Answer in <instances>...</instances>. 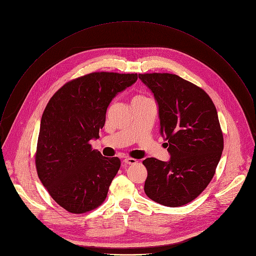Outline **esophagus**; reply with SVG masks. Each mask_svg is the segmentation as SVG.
Listing matches in <instances>:
<instances>
[{"label":"esophagus","mask_w":256,"mask_h":256,"mask_svg":"<svg viewBox=\"0 0 256 256\" xmlns=\"http://www.w3.org/2000/svg\"><path fill=\"white\" fill-rule=\"evenodd\" d=\"M123 162L126 164H135L137 162V160L135 158H126Z\"/></svg>","instance_id":"obj_1"}]
</instances>
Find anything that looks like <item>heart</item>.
I'll return each mask as SVG.
<instances>
[{
	"label": "heart",
	"instance_id": "obj_1",
	"mask_svg": "<svg viewBox=\"0 0 256 256\" xmlns=\"http://www.w3.org/2000/svg\"><path fill=\"white\" fill-rule=\"evenodd\" d=\"M137 98H143V96H137Z\"/></svg>",
	"mask_w": 256,
	"mask_h": 256
}]
</instances>
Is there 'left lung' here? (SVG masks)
<instances>
[{"mask_svg":"<svg viewBox=\"0 0 256 256\" xmlns=\"http://www.w3.org/2000/svg\"><path fill=\"white\" fill-rule=\"evenodd\" d=\"M158 104L160 134L168 141L170 160H143L146 196L160 205L180 207L194 200L212 180L224 139L209 94L180 76L140 74Z\"/></svg>","mask_w":256,"mask_h":256,"instance_id":"obj_1","label":"left lung"}]
</instances>
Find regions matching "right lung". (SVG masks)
I'll return each mask as SVG.
<instances>
[{"mask_svg":"<svg viewBox=\"0 0 256 256\" xmlns=\"http://www.w3.org/2000/svg\"><path fill=\"white\" fill-rule=\"evenodd\" d=\"M137 74L92 72L64 84L43 112L35 153L37 174L60 207L74 214L92 211L107 198L121 162L92 149L113 98Z\"/></svg>","mask_w":256,"mask_h":256,"instance_id":"add662e5","label":"right lung"}]
</instances>
